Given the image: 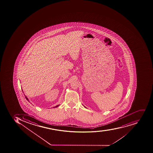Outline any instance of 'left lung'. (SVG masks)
<instances>
[{
    "label": "left lung",
    "mask_w": 153,
    "mask_h": 153,
    "mask_svg": "<svg viewBox=\"0 0 153 153\" xmlns=\"http://www.w3.org/2000/svg\"><path fill=\"white\" fill-rule=\"evenodd\" d=\"M85 108H86V107H85Z\"/></svg>",
    "instance_id": "8db88e82"
}]
</instances>
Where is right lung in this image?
<instances>
[{
  "label": "right lung",
  "mask_w": 153,
  "mask_h": 153,
  "mask_svg": "<svg viewBox=\"0 0 153 153\" xmlns=\"http://www.w3.org/2000/svg\"><path fill=\"white\" fill-rule=\"evenodd\" d=\"M25 98H26V99L27 100V101H29V100H28V99H27V97H26V96H25ZM59 105L56 106H55L54 107H57Z\"/></svg>",
  "instance_id": "1"
}]
</instances>
